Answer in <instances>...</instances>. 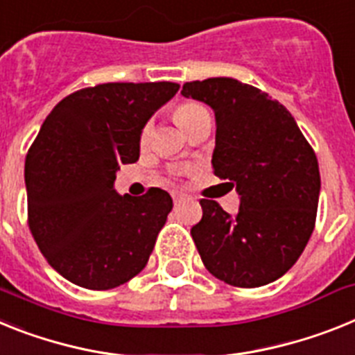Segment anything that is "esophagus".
<instances>
[{
  "mask_svg": "<svg viewBox=\"0 0 355 355\" xmlns=\"http://www.w3.org/2000/svg\"><path fill=\"white\" fill-rule=\"evenodd\" d=\"M184 198H186V196L182 195V193H173V202L175 203H180Z\"/></svg>",
  "mask_w": 355,
  "mask_h": 355,
  "instance_id": "obj_1",
  "label": "esophagus"
}]
</instances>
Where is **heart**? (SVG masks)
Returning <instances> with one entry per match:
<instances>
[{
  "mask_svg": "<svg viewBox=\"0 0 355 355\" xmlns=\"http://www.w3.org/2000/svg\"><path fill=\"white\" fill-rule=\"evenodd\" d=\"M203 114H207V109L202 107V105L182 103L180 107H177V110H175V119H177V123L180 125V128L186 130L187 126L193 125V123H195L200 116H203Z\"/></svg>",
  "mask_w": 355,
  "mask_h": 355,
  "instance_id": "1",
  "label": "heart"
}]
</instances>
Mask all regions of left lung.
<instances>
[{"mask_svg":"<svg viewBox=\"0 0 355 355\" xmlns=\"http://www.w3.org/2000/svg\"><path fill=\"white\" fill-rule=\"evenodd\" d=\"M182 96L214 112L212 169L239 196L234 216L214 200L200 202L203 216L191 229L200 257L230 286L270 284L297 263L313 234L318 159L284 105L252 85L207 78L184 84Z\"/></svg>","mask_w":355,"mask_h":355,"instance_id":"left-lung-1","label":"left lung"}]
</instances>
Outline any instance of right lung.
Segmentation results:
<instances>
[{"instance_id": "right-lung-1", "label": "right lung", "mask_w": 355, "mask_h": 355, "mask_svg": "<svg viewBox=\"0 0 355 355\" xmlns=\"http://www.w3.org/2000/svg\"><path fill=\"white\" fill-rule=\"evenodd\" d=\"M178 89L101 84L64 98L42 123L24 162L30 230L73 284L110 289L146 266L173 200L159 187L119 195L114 180L139 159L143 128Z\"/></svg>"}]
</instances>
